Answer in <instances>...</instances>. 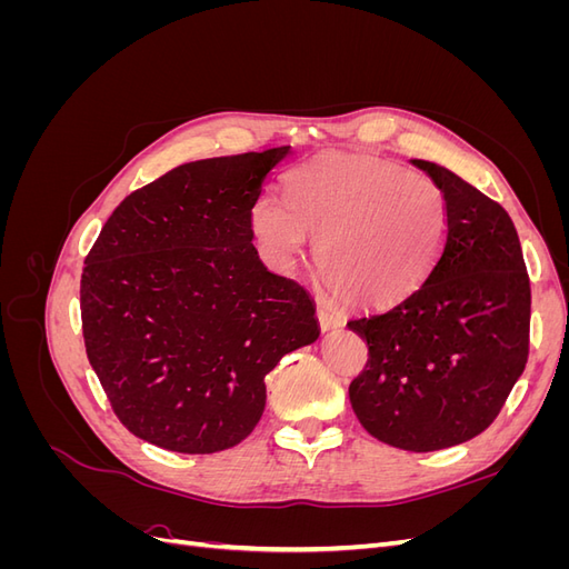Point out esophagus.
<instances>
[{
	"label": "esophagus",
	"mask_w": 569,
	"mask_h": 569,
	"mask_svg": "<svg viewBox=\"0 0 569 569\" xmlns=\"http://www.w3.org/2000/svg\"><path fill=\"white\" fill-rule=\"evenodd\" d=\"M318 322H320V330L327 332V330H337V327H341L343 318L335 311V308L320 303L318 306Z\"/></svg>",
	"instance_id": "esophagus-1"
}]
</instances>
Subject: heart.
Returning <instances> with one entry per match:
<instances>
[{
  "instance_id": "1",
  "label": "heart",
  "mask_w": 569,
  "mask_h": 569,
  "mask_svg": "<svg viewBox=\"0 0 569 569\" xmlns=\"http://www.w3.org/2000/svg\"><path fill=\"white\" fill-rule=\"evenodd\" d=\"M287 199L263 194L251 228L266 256L289 268L316 239V268L335 297L382 308L410 297L441 253L449 209L427 176L370 153L325 151L291 168Z\"/></svg>"
}]
</instances>
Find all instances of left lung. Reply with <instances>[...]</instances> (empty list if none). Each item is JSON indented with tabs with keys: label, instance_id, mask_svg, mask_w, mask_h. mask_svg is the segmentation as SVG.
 <instances>
[{
	"label": "left lung",
	"instance_id": "8db88e82",
	"mask_svg": "<svg viewBox=\"0 0 569 569\" xmlns=\"http://www.w3.org/2000/svg\"><path fill=\"white\" fill-rule=\"evenodd\" d=\"M412 166L439 184L449 228L410 297L347 322L368 341L349 399L375 439L425 453L477 437L501 412L529 356L531 289L503 206L449 168Z\"/></svg>",
	"mask_w": 569,
	"mask_h": 569
}]
</instances>
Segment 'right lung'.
Instances as JSON below:
<instances>
[{"label": "right lung", "instance_id": "add662e5", "mask_svg": "<svg viewBox=\"0 0 569 569\" xmlns=\"http://www.w3.org/2000/svg\"><path fill=\"white\" fill-rule=\"evenodd\" d=\"M289 149L168 170L120 201L84 258V351L134 437L230 449L263 416L266 375L318 339L308 291L251 244V209Z\"/></svg>", "mask_w": 569, "mask_h": 569}]
</instances>
